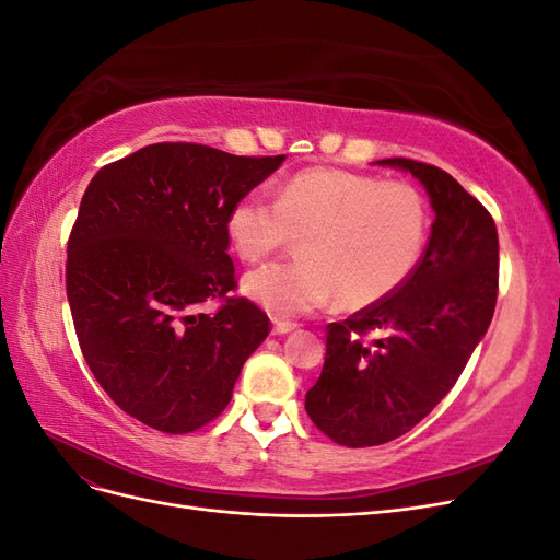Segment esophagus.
Segmentation results:
<instances>
[{"instance_id":"34e87169","label":"esophagus","mask_w":560,"mask_h":560,"mask_svg":"<svg viewBox=\"0 0 560 560\" xmlns=\"http://www.w3.org/2000/svg\"><path fill=\"white\" fill-rule=\"evenodd\" d=\"M296 329V322H287V319H273V334L282 336V334H290Z\"/></svg>"}]
</instances>
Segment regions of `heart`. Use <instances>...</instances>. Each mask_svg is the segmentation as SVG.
I'll return each mask as SVG.
<instances>
[{"label":"heart","mask_w":560,"mask_h":560,"mask_svg":"<svg viewBox=\"0 0 560 560\" xmlns=\"http://www.w3.org/2000/svg\"><path fill=\"white\" fill-rule=\"evenodd\" d=\"M428 229V202L416 186L338 167L296 173L276 200L245 194L226 212L229 243L245 261L301 238L303 261L261 266L243 282L276 317L311 315L336 294L348 311L376 306L411 278Z\"/></svg>","instance_id":"heart-1"}]
</instances>
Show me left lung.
Masks as SVG:
<instances>
[{
	"mask_svg": "<svg viewBox=\"0 0 560 560\" xmlns=\"http://www.w3.org/2000/svg\"><path fill=\"white\" fill-rule=\"evenodd\" d=\"M418 177L434 224L399 290L327 325V358L306 411L331 442L364 448L416 428L460 378L498 301V229L481 202L442 167L385 159Z\"/></svg>",
	"mask_w": 560,
	"mask_h": 560,
	"instance_id": "1",
	"label": "left lung"
}]
</instances>
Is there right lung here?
I'll return each mask as SVG.
<instances>
[{
  "label": "right lung",
  "mask_w": 560,
  "mask_h": 560,
  "mask_svg": "<svg viewBox=\"0 0 560 560\" xmlns=\"http://www.w3.org/2000/svg\"><path fill=\"white\" fill-rule=\"evenodd\" d=\"M282 161L159 142L100 167L83 194L65 266L79 348L112 401L144 425H208L268 336V315L231 294L226 212ZM210 298L220 308L200 314Z\"/></svg>",
  "instance_id": "right-lung-1"
}]
</instances>
